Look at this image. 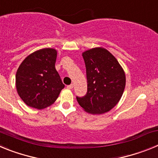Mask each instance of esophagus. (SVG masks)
Masks as SVG:
<instances>
[{
    "label": "esophagus",
    "instance_id": "1",
    "mask_svg": "<svg viewBox=\"0 0 158 158\" xmlns=\"http://www.w3.org/2000/svg\"><path fill=\"white\" fill-rule=\"evenodd\" d=\"M73 84H71V85L67 86V89H73Z\"/></svg>",
    "mask_w": 158,
    "mask_h": 158
}]
</instances>
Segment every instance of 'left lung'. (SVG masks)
I'll use <instances>...</instances> for the list:
<instances>
[{
    "mask_svg": "<svg viewBox=\"0 0 158 158\" xmlns=\"http://www.w3.org/2000/svg\"><path fill=\"white\" fill-rule=\"evenodd\" d=\"M86 68L88 91L77 97L86 112L100 115L115 107L123 93L126 75L123 67L109 51L95 47L82 53Z\"/></svg>",
    "mask_w": 158,
    "mask_h": 158,
    "instance_id": "8db88e82",
    "label": "left lung"
}]
</instances>
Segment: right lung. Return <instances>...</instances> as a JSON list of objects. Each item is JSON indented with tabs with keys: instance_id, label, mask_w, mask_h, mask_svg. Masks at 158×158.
I'll use <instances>...</instances> for the list:
<instances>
[{
	"instance_id": "right-lung-1",
	"label": "right lung",
	"mask_w": 158,
	"mask_h": 158,
	"mask_svg": "<svg viewBox=\"0 0 158 158\" xmlns=\"http://www.w3.org/2000/svg\"><path fill=\"white\" fill-rule=\"evenodd\" d=\"M57 51L43 48L29 54L16 74L18 95L27 106L43 109L58 99L65 85L55 69Z\"/></svg>"
}]
</instances>
